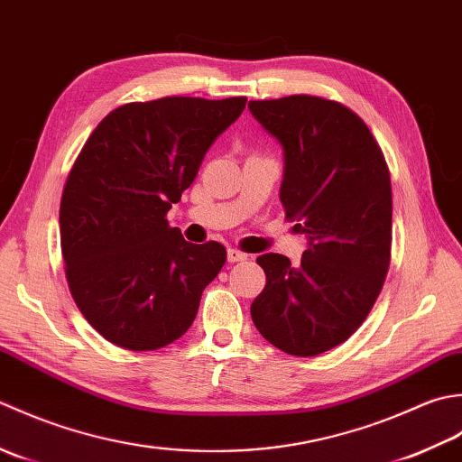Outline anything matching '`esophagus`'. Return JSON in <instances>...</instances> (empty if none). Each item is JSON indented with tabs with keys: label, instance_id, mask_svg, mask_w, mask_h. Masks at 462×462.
Here are the masks:
<instances>
[{
	"label": "esophagus",
	"instance_id": "34e87169",
	"mask_svg": "<svg viewBox=\"0 0 462 462\" xmlns=\"http://www.w3.org/2000/svg\"><path fill=\"white\" fill-rule=\"evenodd\" d=\"M227 259H229V263H237V261L247 259V255H245V253L239 249H227Z\"/></svg>",
	"mask_w": 462,
	"mask_h": 462
}]
</instances>
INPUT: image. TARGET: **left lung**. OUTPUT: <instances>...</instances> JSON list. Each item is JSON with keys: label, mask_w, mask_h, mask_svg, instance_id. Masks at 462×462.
<instances>
[{"label": "left lung", "mask_w": 462, "mask_h": 462, "mask_svg": "<svg viewBox=\"0 0 462 462\" xmlns=\"http://www.w3.org/2000/svg\"><path fill=\"white\" fill-rule=\"evenodd\" d=\"M283 145L281 203L307 235L299 265L257 257L267 275L251 319L277 349L315 356L345 343L379 297L391 263V175L365 121L317 96L249 101Z\"/></svg>", "instance_id": "1"}]
</instances>
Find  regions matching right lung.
<instances>
[{
  "label": "right lung",
  "instance_id": "right-lung-1",
  "mask_svg": "<svg viewBox=\"0 0 462 462\" xmlns=\"http://www.w3.org/2000/svg\"><path fill=\"white\" fill-rule=\"evenodd\" d=\"M245 103H125L75 159L60 205L65 277L88 323L121 349L155 351L185 335L227 261L221 243H187L165 215Z\"/></svg>",
  "mask_w": 462,
  "mask_h": 462
}]
</instances>
